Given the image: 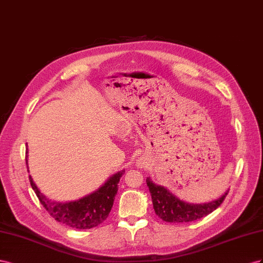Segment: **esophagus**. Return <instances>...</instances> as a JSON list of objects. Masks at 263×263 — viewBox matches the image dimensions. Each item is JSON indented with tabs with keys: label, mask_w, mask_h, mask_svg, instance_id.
I'll return each mask as SVG.
<instances>
[{
	"label": "esophagus",
	"mask_w": 263,
	"mask_h": 263,
	"mask_svg": "<svg viewBox=\"0 0 263 263\" xmlns=\"http://www.w3.org/2000/svg\"><path fill=\"white\" fill-rule=\"evenodd\" d=\"M144 165V161L142 160V159H140L139 161H138V166H140V167H142Z\"/></svg>",
	"instance_id": "obj_1"
}]
</instances>
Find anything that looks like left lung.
<instances>
[{"mask_svg":"<svg viewBox=\"0 0 263 263\" xmlns=\"http://www.w3.org/2000/svg\"><path fill=\"white\" fill-rule=\"evenodd\" d=\"M146 184L149 193H151L155 214L162 220L174 223L194 221L211 214L220 206L229 192V190L226 191L219 198L211 201L201 202V204H192V202L179 199L164 186L153 183L149 177L146 178Z\"/></svg>","mask_w":263,"mask_h":263,"instance_id":"1","label":"left lung"}]
</instances>
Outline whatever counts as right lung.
I'll return each mask as SVG.
<instances>
[{
	"instance_id": "add662e5",
	"label": "right lung",
	"mask_w": 263,
	"mask_h": 263,
	"mask_svg": "<svg viewBox=\"0 0 263 263\" xmlns=\"http://www.w3.org/2000/svg\"><path fill=\"white\" fill-rule=\"evenodd\" d=\"M123 173L124 170L115 173L98 190L77 200L66 202L48 199L41 193L31 175H29V182H31L32 189L39 197L41 204L52 218H55V220L74 229H90L98 226L107 219L111 208L114 206L115 196L118 192V184Z\"/></svg>"
}]
</instances>
